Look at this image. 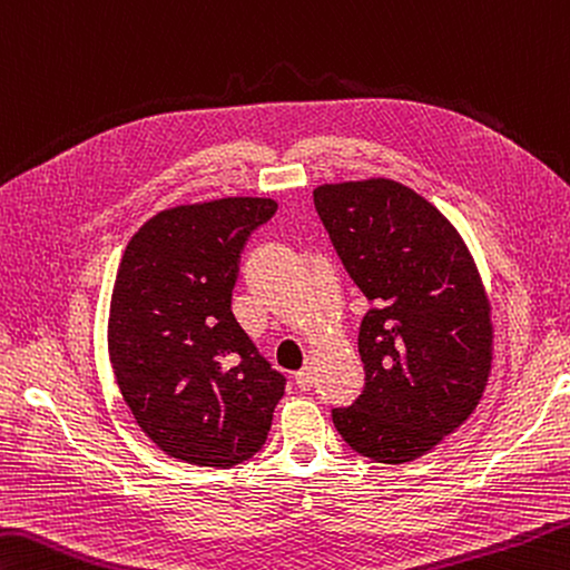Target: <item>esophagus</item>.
Instances as JSON below:
<instances>
[{
    "instance_id": "obj_1",
    "label": "esophagus",
    "mask_w": 570,
    "mask_h": 570,
    "mask_svg": "<svg viewBox=\"0 0 570 570\" xmlns=\"http://www.w3.org/2000/svg\"><path fill=\"white\" fill-rule=\"evenodd\" d=\"M314 383H316L314 367H311V365H304V367H301V371L296 373V385H298L301 390H311V387H314Z\"/></svg>"
}]
</instances>
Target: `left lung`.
Wrapping results in <instances>:
<instances>
[{
	"label": "left lung",
	"instance_id": "left-lung-1",
	"mask_svg": "<svg viewBox=\"0 0 570 570\" xmlns=\"http://www.w3.org/2000/svg\"><path fill=\"white\" fill-rule=\"evenodd\" d=\"M314 205L345 272L371 301L365 387L333 425L353 452L412 462L472 415L492 371V308L460 234L395 180L321 185Z\"/></svg>",
	"mask_w": 570,
	"mask_h": 570
}]
</instances>
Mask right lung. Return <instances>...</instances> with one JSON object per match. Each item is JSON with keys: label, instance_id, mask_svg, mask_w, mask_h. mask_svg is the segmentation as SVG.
Listing matches in <instances>:
<instances>
[{"label": "right lung", "instance_id": "1", "mask_svg": "<svg viewBox=\"0 0 570 570\" xmlns=\"http://www.w3.org/2000/svg\"><path fill=\"white\" fill-rule=\"evenodd\" d=\"M266 197L163 209L116 274L108 355L140 430L175 460L229 470L264 448L286 377L232 314L239 256L274 217Z\"/></svg>", "mask_w": 570, "mask_h": 570}]
</instances>
